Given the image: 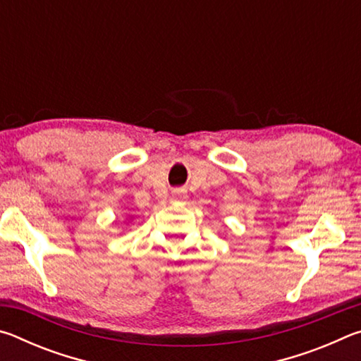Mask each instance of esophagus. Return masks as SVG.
Here are the masks:
<instances>
[{
    "label": "esophagus",
    "mask_w": 361,
    "mask_h": 361,
    "mask_svg": "<svg viewBox=\"0 0 361 361\" xmlns=\"http://www.w3.org/2000/svg\"><path fill=\"white\" fill-rule=\"evenodd\" d=\"M188 199V192L185 191V189H173L172 191V202L175 204H185Z\"/></svg>",
    "instance_id": "34e87169"
}]
</instances>
